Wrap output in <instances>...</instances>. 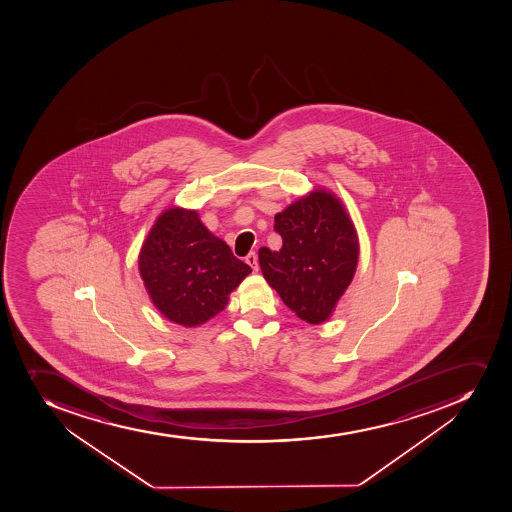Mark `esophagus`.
I'll return each instance as SVG.
<instances>
[{"label": "esophagus", "mask_w": 512, "mask_h": 512, "mask_svg": "<svg viewBox=\"0 0 512 512\" xmlns=\"http://www.w3.org/2000/svg\"><path fill=\"white\" fill-rule=\"evenodd\" d=\"M245 262L249 263L250 267H252V270H254V272H257L258 258H257V254H255V252H250V254L247 255V257H245Z\"/></svg>", "instance_id": "1"}]
</instances>
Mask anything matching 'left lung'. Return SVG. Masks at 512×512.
I'll list each match as a JSON object with an SVG mask.
<instances>
[{
  "instance_id": "obj_1",
  "label": "left lung",
  "mask_w": 512,
  "mask_h": 512,
  "mask_svg": "<svg viewBox=\"0 0 512 512\" xmlns=\"http://www.w3.org/2000/svg\"><path fill=\"white\" fill-rule=\"evenodd\" d=\"M283 247L258 250L268 285L306 323L319 324L351 283L359 244L351 219L333 194L315 191L275 216Z\"/></svg>"
}]
</instances>
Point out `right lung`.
<instances>
[{"mask_svg":"<svg viewBox=\"0 0 512 512\" xmlns=\"http://www.w3.org/2000/svg\"><path fill=\"white\" fill-rule=\"evenodd\" d=\"M138 267L156 308L183 326L206 323L224 310L230 291L252 272L196 212L178 207L158 217Z\"/></svg>","mask_w":512,"mask_h":512,"instance_id":"1","label":"right lung"}]
</instances>
